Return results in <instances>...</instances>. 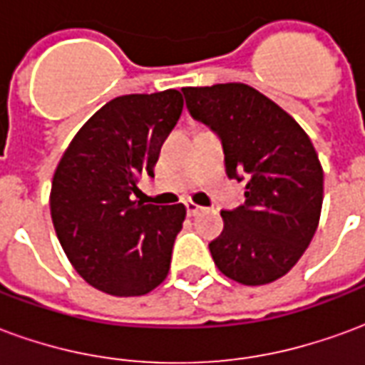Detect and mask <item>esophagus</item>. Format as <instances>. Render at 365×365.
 <instances>
[{"label": "esophagus", "instance_id": "1", "mask_svg": "<svg viewBox=\"0 0 365 365\" xmlns=\"http://www.w3.org/2000/svg\"><path fill=\"white\" fill-rule=\"evenodd\" d=\"M185 207H187V215H191V217H195V215H197L199 211L203 209V207L197 205V203H193V201H187V203H185Z\"/></svg>", "mask_w": 365, "mask_h": 365}]
</instances>
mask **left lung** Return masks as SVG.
Here are the masks:
<instances>
[{
    "label": "left lung",
    "instance_id": "obj_1",
    "mask_svg": "<svg viewBox=\"0 0 365 365\" xmlns=\"http://www.w3.org/2000/svg\"><path fill=\"white\" fill-rule=\"evenodd\" d=\"M193 119L219 135L229 178L246 180L245 205L222 211L209 245L221 274L266 285L289 272L319 227L322 166L289 113L246 83L182 88Z\"/></svg>",
    "mask_w": 365,
    "mask_h": 365
}]
</instances>
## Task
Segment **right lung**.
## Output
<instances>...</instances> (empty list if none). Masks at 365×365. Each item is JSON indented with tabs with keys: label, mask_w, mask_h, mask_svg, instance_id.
Instances as JSON below:
<instances>
[{
	"label": "right lung",
	"mask_w": 365,
	"mask_h": 365,
	"mask_svg": "<svg viewBox=\"0 0 365 365\" xmlns=\"http://www.w3.org/2000/svg\"><path fill=\"white\" fill-rule=\"evenodd\" d=\"M183 109L178 90L105 103L62 154L51 190L60 245L78 274L115 297H138L166 279L185 207L136 201Z\"/></svg>",
	"instance_id": "add662e5"
}]
</instances>
